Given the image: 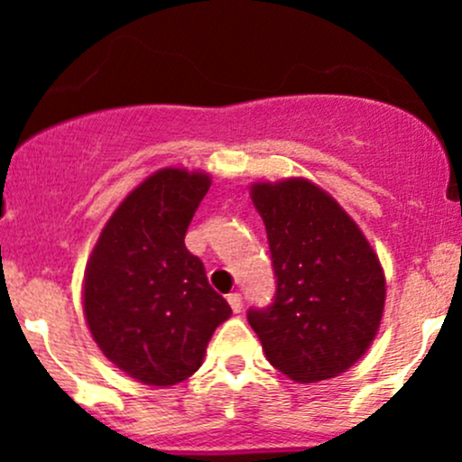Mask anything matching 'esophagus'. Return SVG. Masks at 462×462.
Masks as SVG:
<instances>
[{"mask_svg": "<svg viewBox=\"0 0 462 462\" xmlns=\"http://www.w3.org/2000/svg\"><path fill=\"white\" fill-rule=\"evenodd\" d=\"M227 304H230V309L235 310V312H241L243 310L241 293H230V295H227Z\"/></svg>", "mask_w": 462, "mask_h": 462, "instance_id": "esophagus-1", "label": "esophagus"}]
</instances>
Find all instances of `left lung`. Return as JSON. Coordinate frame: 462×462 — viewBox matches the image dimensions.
Returning <instances> with one entry per match:
<instances>
[{
    "label": "left lung",
    "mask_w": 462,
    "mask_h": 462,
    "mask_svg": "<svg viewBox=\"0 0 462 462\" xmlns=\"http://www.w3.org/2000/svg\"><path fill=\"white\" fill-rule=\"evenodd\" d=\"M267 230L275 300L247 321L275 369L319 383L352 367L383 321L386 282L378 254L330 193L304 178L252 184Z\"/></svg>",
    "instance_id": "1"
}]
</instances>
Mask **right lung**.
Masks as SVG:
<instances>
[{
  "label": "right lung",
  "instance_id": "right-lung-1",
  "mask_svg": "<svg viewBox=\"0 0 462 462\" xmlns=\"http://www.w3.org/2000/svg\"><path fill=\"white\" fill-rule=\"evenodd\" d=\"M210 176L164 167L119 204L84 272V317L115 367L171 386L201 367L206 346L232 315L184 245Z\"/></svg>",
  "mask_w": 462,
  "mask_h": 462
}]
</instances>
